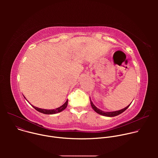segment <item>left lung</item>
I'll return each instance as SVG.
<instances>
[{"label":"left lung","instance_id":"8db88e82","mask_svg":"<svg viewBox=\"0 0 158 158\" xmlns=\"http://www.w3.org/2000/svg\"><path fill=\"white\" fill-rule=\"evenodd\" d=\"M90 102H91V106L93 107V109L97 112V113L101 114V115H102V116H107V117H114V116H116L120 114H121L122 112H123L124 110H126L128 107L129 106H130V104L129 106H127L126 107L121 109V110H117V111H113V112H104L100 109H99L98 107H96L94 104L93 103L92 101L91 100V99H90Z\"/></svg>","mask_w":158,"mask_h":158}]
</instances>
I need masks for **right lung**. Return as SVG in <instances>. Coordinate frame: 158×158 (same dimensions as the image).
<instances>
[{
	"mask_svg": "<svg viewBox=\"0 0 158 158\" xmlns=\"http://www.w3.org/2000/svg\"><path fill=\"white\" fill-rule=\"evenodd\" d=\"M67 103H68V100H67L66 102L62 105L60 107H58V108H56V109H51V110H49V109H40V108H38L37 107H34L32 106V107L35 109L37 110V111L41 112V113H43V114H56V113H58V112H60L61 111H62L63 110H64L67 106Z\"/></svg>",
	"mask_w": 158,
	"mask_h": 158,
	"instance_id": "add662e5",
	"label": "right lung"
}]
</instances>
